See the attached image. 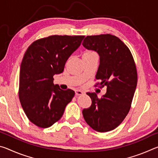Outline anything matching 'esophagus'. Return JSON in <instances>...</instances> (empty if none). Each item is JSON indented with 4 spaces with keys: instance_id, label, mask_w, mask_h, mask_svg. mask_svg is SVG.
Instances as JSON below:
<instances>
[{
    "instance_id": "esophagus-1",
    "label": "esophagus",
    "mask_w": 158,
    "mask_h": 158,
    "mask_svg": "<svg viewBox=\"0 0 158 158\" xmlns=\"http://www.w3.org/2000/svg\"><path fill=\"white\" fill-rule=\"evenodd\" d=\"M84 92L82 91V90H75V95H83L84 94Z\"/></svg>"
}]
</instances>
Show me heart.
I'll list each match as a JSON object with an SVG mask.
<instances>
[{
    "label": "heart",
    "mask_w": 158,
    "mask_h": 158,
    "mask_svg": "<svg viewBox=\"0 0 158 158\" xmlns=\"http://www.w3.org/2000/svg\"><path fill=\"white\" fill-rule=\"evenodd\" d=\"M92 53H94V52H90V51H87V52H85L84 53H83V56H84V55H89V54H92Z\"/></svg>",
    "instance_id": "obj_1"
}]
</instances>
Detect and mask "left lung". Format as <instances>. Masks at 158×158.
<instances>
[{
    "instance_id": "8db88e82",
    "label": "left lung",
    "mask_w": 158,
    "mask_h": 158,
    "mask_svg": "<svg viewBox=\"0 0 158 158\" xmlns=\"http://www.w3.org/2000/svg\"><path fill=\"white\" fill-rule=\"evenodd\" d=\"M82 44L98 53L100 65L95 78L100 81V85L106 86L100 99L95 93H87L92 104L83 109V116L94 130L108 132L118 126L130 111L137 84L135 61L126 45L110 34L87 36Z\"/></svg>"
}]
</instances>
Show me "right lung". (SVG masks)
<instances>
[{
    "label": "right lung",
    "instance_id": "obj_1",
    "mask_svg": "<svg viewBox=\"0 0 158 158\" xmlns=\"http://www.w3.org/2000/svg\"><path fill=\"white\" fill-rule=\"evenodd\" d=\"M84 36L52 35L33 42L23 56L19 96L26 116L37 126L47 128L57 122L74 95L53 84L66 61L81 45Z\"/></svg>",
    "mask_w": 158,
    "mask_h": 158
}]
</instances>
